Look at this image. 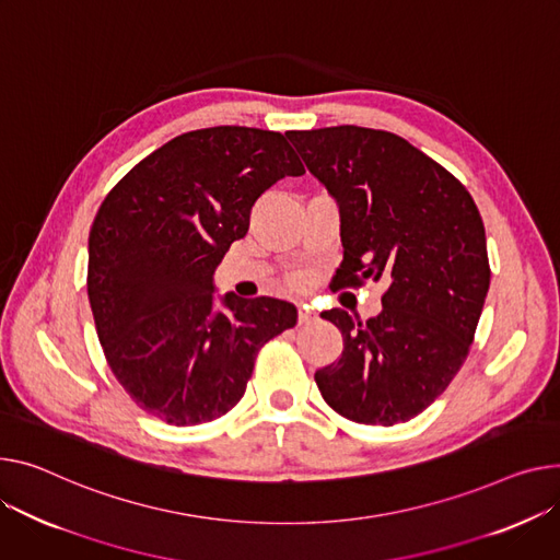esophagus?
<instances>
[{
  "label": "esophagus",
  "mask_w": 560,
  "mask_h": 560,
  "mask_svg": "<svg viewBox=\"0 0 560 560\" xmlns=\"http://www.w3.org/2000/svg\"><path fill=\"white\" fill-rule=\"evenodd\" d=\"M317 319V315L308 308V306H302L300 308V313H296V322H300L302 326H306V324H313Z\"/></svg>",
  "instance_id": "obj_1"
}]
</instances>
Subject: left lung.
Wrapping results in <instances>:
<instances>
[{"label": "left lung", "instance_id": "1", "mask_svg": "<svg viewBox=\"0 0 560 560\" xmlns=\"http://www.w3.org/2000/svg\"><path fill=\"white\" fill-rule=\"evenodd\" d=\"M285 135L340 207L345 260L332 285L387 283L376 317L322 313L340 328L345 351L315 383L349 421L405 423L451 385L475 338L491 283L477 205L453 173L394 132Z\"/></svg>", "mask_w": 560, "mask_h": 560}]
</instances>
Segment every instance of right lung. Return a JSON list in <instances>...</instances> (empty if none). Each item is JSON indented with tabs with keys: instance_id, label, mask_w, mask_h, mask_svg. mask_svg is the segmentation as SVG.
I'll list each match as a JSON object with an SVG mask.
<instances>
[{
	"instance_id": "add662e5",
	"label": "right lung",
	"mask_w": 560,
	"mask_h": 560,
	"mask_svg": "<svg viewBox=\"0 0 560 560\" xmlns=\"http://www.w3.org/2000/svg\"><path fill=\"white\" fill-rule=\"evenodd\" d=\"M285 135L215 126L141 160L90 230L98 342L130 398L168 425L213 421L243 398L258 349L296 324L272 296L213 300V272L249 230L260 194L304 175Z\"/></svg>"
}]
</instances>
